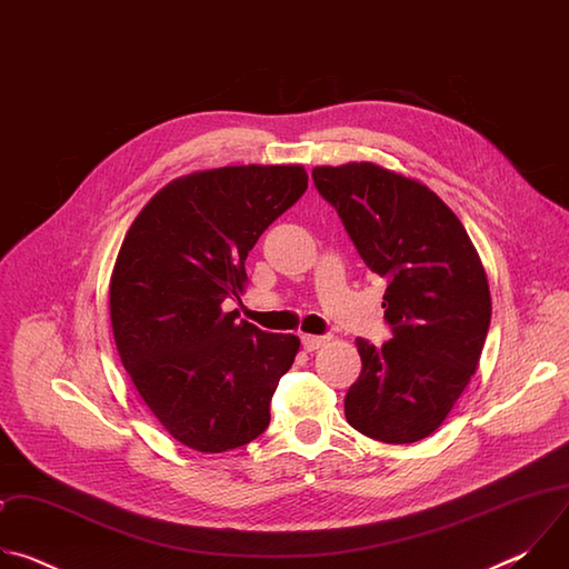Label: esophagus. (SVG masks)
Returning <instances> with one entry per match:
<instances>
[{"label": "esophagus", "mask_w": 569, "mask_h": 569, "mask_svg": "<svg viewBox=\"0 0 569 569\" xmlns=\"http://www.w3.org/2000/svg\"><path fill=\"white\" fill-rule=\"evenodd\" d=\"M329 342L327 336H301V345L306 351H317L319 347H323Z\"/></svg>", "instance_id": "34e87169"}]
</instances>
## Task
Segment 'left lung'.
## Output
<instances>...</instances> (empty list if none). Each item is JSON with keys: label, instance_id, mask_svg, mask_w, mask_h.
I'll return each instance as SVG.
<instances>
[{"label": "left lung", "instance_id": "1", "mask_svg": "<svg viewBox=\"0 0 569 569\" xmlns=\"http://www.w3.org/2000/svg\"><path fill=\"white\" fill-rule=\"evenodd\" d=\"M312 180L367 268L387 281L393 336L382 347L356 340L362 371L345 398L347 421L376 441H421L479 367L491 323L481 259L461 220L419 180L373 161L315 167Z\"/></svg>", "mask_w": 569, "mask_h": 569}]
</instances>
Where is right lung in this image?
Listing matches in <instances>:
<instances>
[{
    "label": "right lung",
    "instance_id": "obj_1",
    "mask_svg": "<svg viewBox=\"0 0 569 569\" xmlns=\"http://www.w3.org/2000/svg\"><path fill=\"white\" fill-rule=\"evenodd\" d=\"M299 164L222 167L157 191L132 220L110 277L119 358L164 430L198 452H224L270 426V402L297 336L236 321L259 236L306 191Z\"/></svg>",
    "mask_w": 569,
    "mask_h": 569
}]
</instances>
